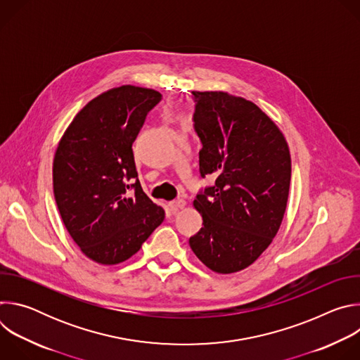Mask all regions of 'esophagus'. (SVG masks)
I'll return each instance as SVG.
<instances>
[{
	"instance_id": "34e87169",
	"label": "esophagus",
	"mask_w": 360,
	"mask_h": 360,
	"mask_svg": "<svg viewBox=\"0 0 360 360\" xmlns=\"http://www.w3.org/2000/svg\"><path fill=\"white\" fill-rule=\"evenodd\" d=\"M184 207H185V200H184V199H181V198H178V199H175V200H171V202H169V208H171V211H172V212H176V211L182 210Z\"/></svg>"
}]
</instances>
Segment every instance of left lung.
Listing matches in <instances>:
<instances>
[{
  "mask_svg": "<svg viewBox=\"0 0 360 360\" xmlns=\"http://www.w3.org/2000/svg\"><path fill=\"white\" fill-rule=\"evenodd\" d=\"M199 172L215 178L196 195L202 228L189 238L198 259L218 274L252 265L275 238L286 210L290 153L275 122L253 102L192 91Z\"/></svg>",
  "mask_w": 360,
  "mask_h": 360,
  "instance_id": "1",
  "label": "left lung"
}]
</instances>
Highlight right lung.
<instances>
[{
	"label": "right lung",
	"instance_id": "obj_1",
	"mask_svg": "<svg viewBox=\"0 0 360 360\" xmlns=\"http://www.w3.org/2000/svg\"><path fill=\"white\" fill-rule=\"evenodd\" d=\"M158 91L134 85L89 101L63 135L54 158V195L63 222L89 259H129L165 218L138 179L132 143Z\"/></svg>",
	"mask_w": 360,
	"mask_h": 360
}]
</instances>
